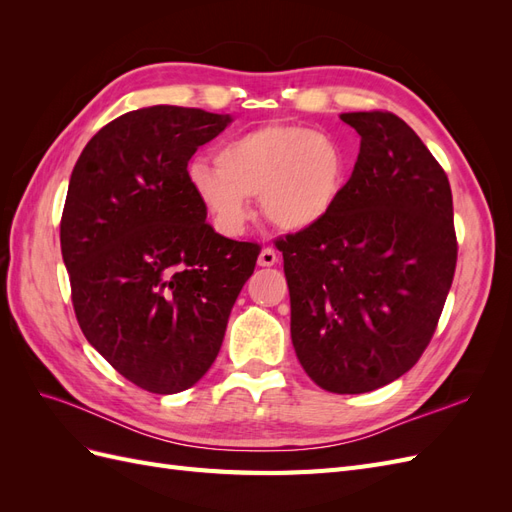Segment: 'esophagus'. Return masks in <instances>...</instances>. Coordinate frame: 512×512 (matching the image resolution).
Segmentation results:
<instances>
[{"mask_svg":"<svg viewBox=\"0 0 512 512\" xmlns=\"http://www.w3.org/2000/svg\"><path fill=\"white\" fill-rule=\"evenodd\" d=\"M277 260H280V256H277L273 247H265V250H260V254H258V265L260 267H273Z\"/></svg>","mask_w":512,"mask_h":512,"instance_id":"34e87169","label":"esophagus"}]
</instances>
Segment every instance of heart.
<instances>
[{
	"instance_id": "heart-1",
	"label": "heart",
	"mask_w": 512,
	"mask_h": 512,
	"mask_svg": "<svg viewBox=\"0 0 512 512\" xmlns=\"http://www.w3.org/2000/svg\"><path fill=\"white\" fill-rule=\"evenodd\" d=\"M346 151L327 132L267 123L224 141L215 164L194 160L188 185L222 235L252 220V196L284 232H305L329 218L346 185Z\"/></svg>"
}]
</instances>
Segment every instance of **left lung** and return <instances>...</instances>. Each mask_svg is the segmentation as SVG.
Masks as SVG:
<instances>
[{
    "mask_svg": "<svg viewBox=\"0 0 512 512\" xmlns=\"http://www.w3.org/2000/svg\"><path fill=\"white\" fill-rule=\"evenodd\" d=\"M361 151L342 198L277 241L297 359L324 391L356 395L404 376L436 331L457 265L442 166L393 113H344Z\"/></svg>",
    "mask_w": 512,
    "mask_h": 512,
    "instance_id": "obj_1",
    "label": "left lung"
}]
</instances>
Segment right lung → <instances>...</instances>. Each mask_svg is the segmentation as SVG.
Here are the masks:
<instances>
[{
    "label": "right lung",
    "mask_w": 512,
    "mask_h": 512,
    "mask_svg": "<svg viewBox=\"0 0 512 512\" xmlns=\"http://www.w3.org/2000/svg\"><path fill=\"white\" fill-rule=\"evenodd\" d=\"M230 123L203 108H138L91 138L72 170L61 256L76 320L149 393H181L207 374L260 254L218 235L188 185L196 149Z\"/></svg>",
    "instance_id": "obj_1"
}]
</instances>
